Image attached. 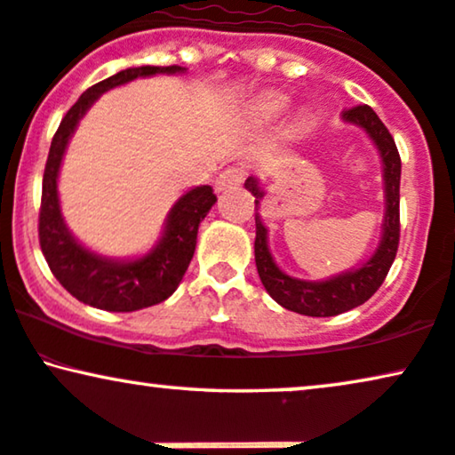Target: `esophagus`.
Segmentation results:
<instances>
[{
    "instance_id": "obj_1",
    "label": "esophagus",
    "mask_w": 455,
    "mask_h": 455,
    "mask_svg": "<svg viewBox=\"0 0 455 455\" xmlns=\"http://www.w3.org/2000/svg\"><path fill=\"white\" fill-rule=\"evenodd\" d=\"M242 181H244V171H242L240 167H228L226 171H221L220 177L215 180V190L223 192V190H228V188L240 186Z\"/></svg>"
}]
</instances>
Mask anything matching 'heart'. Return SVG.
<instances>
[{"label":"heart","instance_id":"b5f03b06","mask_svg":"<svg viewBox=\"0 0 455 455\" xmlns=\"http://www.w3.org/2000/svg\"><path fill=\"white\" fill-rule=\"evenodd\" d=\"M286 108V98L280 96V93H265L255 102L252 106V112H255L257 119H274V116H278L282 110Z\"/></svg>","mask_w":455,"mask_h":455}]
</instances>
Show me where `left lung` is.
I'll list each match as a JSON object with an SVG mask.
<instances>
[{
  "label": "left lung",
  "mask_w": 455,
  "mask_h": 455,
  "mask_svg": "<svg viewBox=\"0 0 455 455\" xmlns=\"http://www.w3.org/2000/svg\"><path fill=\"white\" fill-rule=\"evenodd\" d=\"M347 123H355L363 127L365 133L374 140L376 148L380 150L382 164H385V190H387V213L385 226H382V240L368 263L359 269L345 271V274L330 278L326 282H305L286 275L271 259L267 249V229L259 217V203L263 198V190L259 188L255 177L244 181V188L255 196V263L259 278H261L265 291L269 297L280 303L284 309L294 311L300 315L311 317H330L345 314L353 307L363 305L371 294L379 291L385 282L388 269L395 261L399 249V180H401V158L395 146V140L385 123L379 119L370 106L359 104L353 108L343 110Z\"/></svg>",
  "instance_id": "1"
}]
</instances>
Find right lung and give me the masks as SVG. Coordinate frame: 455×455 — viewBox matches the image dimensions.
I'll list each match as a JSON object with an SVG mask.
<instances>
[{"instance_id": "obj_1", "label": "right lung", "mask_w": 455, "mask_h": 455, "mask_svg": "<svg viewBox=\"0 0 455 455\" xmlns=\"http://www.w3.org/2000/svg\"><path fill=\"white\" fill-rule=\"evenodd\" d=\"M181 67H138L127 68L92 85L70 106L60 127L52 138L44 171L39 209V244L56 280L81 303L106 311H138L163 303L175 292L184 278L196 249L200 221L215 204L211 186H198L186 192L169 211L163 238L148 255L135 261H112L93 255L76 242L64 226L58 203L56 180L67 144L76 123L106 90L156 73H180Z\"/></svg>"}]
</instances>
